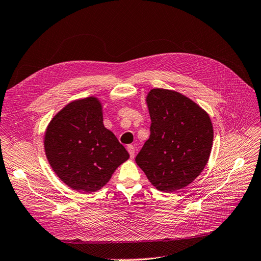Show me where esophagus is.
I'll use <instances>...</instances> for the list:
<instances>
[{"label": "esophagus", "instance_id": "1", "mask_svg": "<svg viewBox=\"0 0 261 261\" xmlns=\"http://www.w3.org/2000/svg\"><path fill=\"white\" fill-rule=\"evenodd\" d=\"M127 149H128V152L130 154V158L133 159L134 158V153H136V149H134V146L133 145H128Z\"/></svg>", "mask_w": 261, "mask_h": 261}]
</instances>
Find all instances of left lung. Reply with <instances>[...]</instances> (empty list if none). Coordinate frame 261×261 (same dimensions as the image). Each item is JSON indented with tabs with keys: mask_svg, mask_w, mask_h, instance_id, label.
<instances>
[{
	"mask_svg": "<svg viewBox=\"0 0 261 261\" xmlns=\"http://www.w3.org/2000/svg\"><path fill=\"white\" fill-rule=\"evenodd\" d=\"M146 102L150 134L136 163L149 182L163 192H174L194 181L205 168L214 129L208 114L178 92L153 89Z\"/></svg>",
	"mask_w": 261,
	"mask_h": 261,
	"instance_id": "left-lung-1",
	"label": "left lung"
}]
</instances>
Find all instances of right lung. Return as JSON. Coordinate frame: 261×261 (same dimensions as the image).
Instances as JSON below:
<instances>
[{
  "label": "right lung",
  "instance_id": "1",
  "mask_svg": "<svg viewBox=\"0 0 261 261\" xmlns=\"http://www.w3.org/2000/svg\"><path fill=\"white\" fill-rule=\"evenodd\" d=\"M44 148L58 178L71 189L88 193L104 187L129 158L115 134L104 127L102 107L95 97L65 106L48 124Z\"/></svg>",
  "mask_w": 261,
  "mask_h": 261
}]
</instances>
